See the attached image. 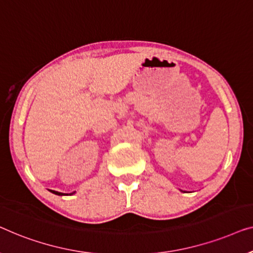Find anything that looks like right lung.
I'll return each mask as SVG.
<instances>
[{
	"label": "right lung",
	"mask_w": 253,
	"mask_h": 253,
	"mask_svg": "<svg viewBox=\"0 0 253 253\" xmlns=\"http://www.w3.org/2000/svg\"><path fill=\"white\" fill-rule=\"evenodd\" d=\"M52 194H55V195H59V196H62V195H65V194H63V193H58V191H55V190H50ZM73 194V193H72ZM71 195V194H70Z\"/></svg>",
	"instance_id": "obj_1"
}]
</instances>
